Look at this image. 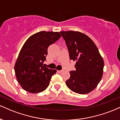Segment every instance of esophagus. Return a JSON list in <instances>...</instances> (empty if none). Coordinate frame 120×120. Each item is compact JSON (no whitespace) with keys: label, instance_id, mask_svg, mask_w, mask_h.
<instances>
[{"label":"esophagus","instance_id":"34e87169","mask_svg":"<svg viewBox=\"0 0 120 120\" xmlns=\"http://www.w3.org/2000/svg\"><path fill=\"white\" fill-rule=\"evenodd\" d=\"M64 70H58L57 71L59 72V73H61V72H64Z\"/></svg>","mask_w":120,"mask_h":120}]
</instances>
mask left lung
Returning <instances> with one entry per match:
<instances>
[{
  "instance_id": "8db88e82",
  "label": "left lung",
  "mask_w": 120,
  "mask_h": 120,
  "mask_svg": "<svg viewBox=\"0 0 120 120\" xmlns=\"http://www.w3.org/2000/svg\"><path fill=\"white\" fill-rule=\"evenodd\" d=\"M69 52L70 58L76 61L75 71L66 84L71 91L86 94L98 85L103 74L104 60L94 41L88 36L78 31L60 32Z\"/></svg>"
}]
</instances>
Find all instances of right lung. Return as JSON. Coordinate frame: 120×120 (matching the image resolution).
<instances>
[{
  "label": "right lung",
  "instance_id": "obj_1",
  "mask_svg": "<svg viewBox=\"0 0 120 120\" xmlns=\"http://www.w3.org/2000/svg\"><path fill=\"white\" fill-rule=\"evenodd\" d=\"M61 37L59 32L41 31L29 37L22 46L15 64L17 82L28 92L39 93L46 89L56 70L43 66L48 49Z\"/></svg>",
  "mask_w": 120,
  "mask_h": 120
}]
</instances>
